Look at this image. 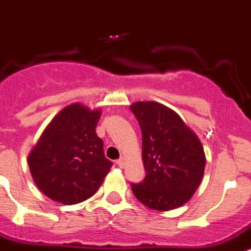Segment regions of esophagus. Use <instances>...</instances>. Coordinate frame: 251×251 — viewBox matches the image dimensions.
Here are the masks:
<instances>
[{"label":"esophagus","instance_id":"34e87169","mask_svg":"<svg viewBox=\"0 0 251 251\" xmlns=\"http://www.w3.org/2000/svg\"><path fill=\"white\" fill-rule=\"evenodd\" d=\"M116 163H117V166H119V167L124 168V166H125V163H126V159L124 157H121L120 159H117V161H116Z\"/></svg>","mask_w":251,"mask_h":251}]
</instances>
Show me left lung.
<instances>
[{
	"instance_id": "left-lung-1",
	"label": "left lung",
	"mask_w": 251,
	"mask_h": 251,
	"mask_svg": "<svg viewBox=\"0 0 251 251\" xmlns=\"http://www.w3.org/2000/svg\"><path fill=\"white\" fill-rule=\"evenodd\" d=\"M130 109L143 135L142 158L145 178L131 184L139 201L154 210L184 205L204 176L205 154L198 135L170 107L154 102H135Z\"/></svg>"
}]
</instances>
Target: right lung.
<instances>
[{"instance_id":"obj_1","label":"right lung","mask_w":251,"mask_h":251,"mask_svg":"<svg viewBox=\"0 0 251 251\" xmlns=\"http://www.w3.org/2000/svg\"><path fill=\"white\" fill-rule=\"evenodd\" d=\"M100 109L83 103L62 108L42 132L28 155L31 177L52 201L77 204L93 197L112 167L96 127Z\"/></svg>"}]
</instances>
